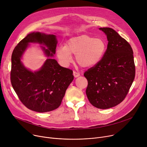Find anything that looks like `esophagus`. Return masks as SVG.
<instances>
[{
	"label": "esophagus",
	"mask_w": 147,
	"mask_h": 147,
	"mask_svg": "<svg viewBox=\"0 0 147 147\" xmlns=\"http://www.w3.org/2000/svg\"><path fill=\"white\" fill-rule=\"evenodd\" d=\"M73 75H74V77H75V78H77V77H78L80 75V74L79 73V72H78L74 71V72H73Z\"/></svg>",
	"instance_id": "34e87169"
}]
</instances>
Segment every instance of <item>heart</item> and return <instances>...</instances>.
Listing matches in <instances>:
<instances>
[{"label": "heart", "instance_id": "heart-1", "mask_svg": "<svg viewBox=\"0 0 147 147\" xmlns=\"http://www.w3.org/2000/svg\"><path fill=\"white\" fill-rule=\"evenodd\" d=\"M106 50L107 45L103 39L83 35L71 38L66 46L60 45L56 48V55L62 66H67L72 62L74 54L81 67H91L101 61Z\"/></svg>", "mask_w": 147, "mask_h": 147}]
</instances>
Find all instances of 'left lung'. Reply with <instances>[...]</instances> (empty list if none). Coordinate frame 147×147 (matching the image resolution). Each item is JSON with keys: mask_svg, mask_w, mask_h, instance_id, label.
Here are the masks:
<instances>
[{"mask_svg": "<svg viewBox=\"0 0 147 147\" xmlns=\"http://www.w3.org/2000/svg\"><path fill=\"white\" fill-rule=\"evenodd\" d=\"M108 41L101 61L86 71V94L93 106L108 109L117 106L126 97L134 81L135 67L129 43L110 28H100Z\"/></svg>", "mask_w": 147, "mask_h": 147, "instance_id": "8db88e82", "label": "left lung"}]
</instances>
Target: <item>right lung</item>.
Wrapping results in <instances>:
<instances>
[{
	"instance_id": "obj_1",
	"label": "right lung",
	"mask_w": 147,
	"mask_h": 147,
	"mask_svg": "<svg viewBox=\"0 0 147 147\" xmlns=\"http://www.w3.org/2000/svg\"><path fill=\"white\" fill-rule=\"evenodd\" d=\"M30 42L39 43L47 48L41 47L48 59L41 68L35 72L27 69L21 61ZM57 43L55 35L34 32L20 41L13 51L11 84L22 104L32 111L46 112L58 108L74 80L73 71L61 66L52 58Z\"/></svg>"
}]
</instances>
